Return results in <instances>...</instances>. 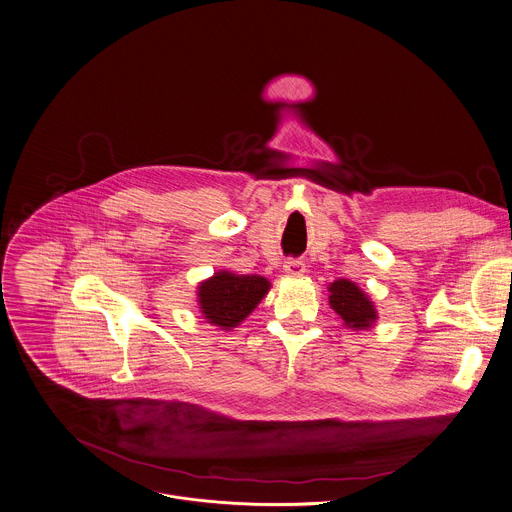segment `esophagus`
Instances as JSON below:
<instances>
[{
  "label": "esophagus",
  "mask_w": 512,
  "mask_h": 512,
  "mask_svg": "<svg viewBox=\"0 0 512 512\" xmlns=\"http://www.w3.org/2000/svg\"><path fill=\"white\" fill-rule=\"evenodd\" d=\"M283 269L288 277H302V273L306 271V269H304V263L298 261V259H288V261L284 263Z\"/></svg>",
  "instance_id": "1"
}]
</instances>
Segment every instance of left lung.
<instances>
[{"instance_id": "left-lung-1", "label": "left lung", "mask_w": 512, "mask_h": 512, "mask_svg": "<svg viewBox=\"0 0 512 512\" xmlns=\"http://www.w3.org/2000/svg\"><path fill=\"white\" fill-rule=\"evenodd\" d=\"M330 290V306L343 320V326L349 330H369L377 322V308L369 294L357 284L338 279L328 286Z\"/></svg>"}]
</instances>
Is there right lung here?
I'll use <instances>...</instances> for the list:
<instances>
[{"label":"right lung","instance_id":"1","mask_svg":"<svg viewBox=\"0 0 512 512\" xmlns=\"http://www.w3.org/2000/svg\"><path fill=\"white\" fill-rule=\"evenodd\" d=\"M269 288L271 283L265 277L218 271L198 284V306L208 324L231 330L259 306Z\"/></svg>","mask_w":512,"mask_h":512}]
</instances>
